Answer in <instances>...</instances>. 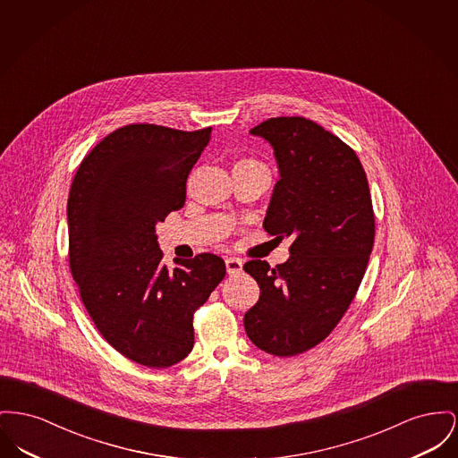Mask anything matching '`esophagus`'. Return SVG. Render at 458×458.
Instances as JSON below:
<instances>
[{
	"mask_svg": "<svg viewBox=\"0 0 458 458\" xmlns=\"http://www.w3.org/2000/svg\"><path fill=\"white\" fill-rule=\"evenodd\" d=\"M225 267H226L228 275H237V273L242 271V259H239V258H226L225 259Z\"/></svg>",
	"mask_w": 458,
	"mask_h": 458,
	"instance_id": "esophagus-1",
	"label": "esophagus"
}]
</instances>
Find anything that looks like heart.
I'll use <instances>...</instances> for the list:
<instances>
[{
  "label": "heart",
  "instance_id": "1",
  "mask_svg": "<svg viewBox=\"0 0 458 458\" xmlns=\"http://www.w3.org/2000/svg\"><path fill=\"white\" fill-rule=\"evenodd\" d=\"M239 164H256V162H252V161H243V162H239ZM256 165H259V164H256Z\"/></svg>",
  "mask_w": 458,
  "mask_h": 458
}]
</instances>
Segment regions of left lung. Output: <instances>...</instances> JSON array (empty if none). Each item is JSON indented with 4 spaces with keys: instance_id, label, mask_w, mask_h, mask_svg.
<instances>
[{
    "instance_id": "8db88e82",
    "label": "left lung",
    "mask_w": 458,
    "mask_h": 458,
    "mask_svg": "<svg viewBox=\"0 0 458 458\" xmlns=\"http://www.w3.org/2000/svg\"><path fill=\"white\" fill-rule=\"evenodd\" d=\"M250 135L273 147L280 173L263 226L294 242L275 268L243 265L261 291L243 327L259 350L296 356L334 330L361 284L376 235L370 190L354 150L310 119L273 117Z\"/></svg>"
}]
</instances>
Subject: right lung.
I'll return each mask as SVG.
<instances>
[{
	"label": "right lung",
	"mask_w": 458,
	"mask_h": 458,
	"mask_svg": "<svg viewBox=\"0 0 458 458\" xmlns=\"http://www.w3.org/2000/svg\"><path fill=\"white\" fill-rule=\"evenodd\" d=\"M211 131L119 128L82 159L69 191V263L82 302L108 344L143 367L189 356L193 313L226 273L209 252L167 268L156 233L185 206Z\"/></svg>",
	"instance_id": "right-lung-1"
}]
</instances>
